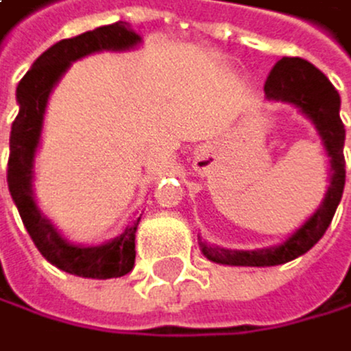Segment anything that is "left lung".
Returning <instances> with one entry per match:
<instances>
[{"label":"left lung","instance_id":"8db88e82","mask_svg":"<svg viewBox=\"0 0 351 351\" xmlns=\"http://www.w3.org/2000/svg\"><path fill=\"white\" fill-rule=\"evenodd\" d=\"M263 90L267 101L291 103L313 121L326 146V153L330 157V187H328L317 211L291 237H287L280 246L263 250H228L200 241L202 254L213 263L269 267L293 261L300 254L308 252L324 237L341 202L343 187H346V157H343L346 127H343L339 116L341 97L335 86L328 82V77L302 58H282L271 69Z\"/></svg>","mask_w":351,"mask_h":351}]
</instances>
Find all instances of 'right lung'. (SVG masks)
<instances>
[{
    "mask_svg": "<svg viewBox=\"0 0 351 351\" xmlns=\"http://www.w3.org/2000/svg\"><path fill=\"white\" fill-rule=\"evenodd\" d=\"M140 40L142 38L138 34L123 21L80 34L75 38H64L49 47L16 86L19 114L10 131L8 190L21 213V220L40 254L58 269L75 276L105 280L129 274L136 263V230L140 218L133 220L121 235L108 243L77 246L62 237L51 220L38 209L32 190V179L47 101L60 77L69 71L71 62L97 51H127Z\"/></svg>",
    "mask_w": 351,
    "mask_h": 351,
    "instance_id": "1",
    "label": "right lung"
}]
</instances>
